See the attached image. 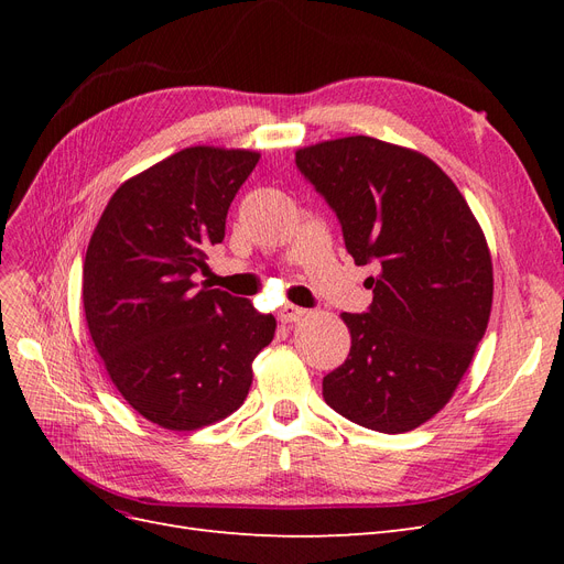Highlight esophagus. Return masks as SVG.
<instances>
[{"label": "esophagus", "instance_id": "1", "mask_svg": "<svg viewBox=\"0 0 564 564\" xmlns=\"http://www.w3.org/2000/svg\"><path fill=\"white\" fill-rule=\"evenodd\" d=\"M305 315H308V311H305V308H299V305H292V303H286V305H282V308H280V313H278L280 322H284V324H292V322H299V319H303Z\"/></svg>", "mask_w": 564, "mask_h": 564}]
</instances>
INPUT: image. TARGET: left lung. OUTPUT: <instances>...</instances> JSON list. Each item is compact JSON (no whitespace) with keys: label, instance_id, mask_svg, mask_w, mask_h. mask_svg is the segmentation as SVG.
<instances>
[{"label":"left lung","instance_id":"left-lung-1","mask_svg":"<svg viewBox=\"0 0 564 564\" xmlns=\"http://www.w3.org/2000/svg\"><path fill=\"white\" fill-rule=\"evenodd\" d=\"M303 178L336 214L355 265H369L367 313H344L348 360L322 379L334 412L406 433L445 406L480 344L491 256L464 195L421 152L369 135L296 152Z\"/></svg>","mask_w":564,"mask_h":564}]
</instances>
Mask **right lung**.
<instances>
[{
	"mask_svg": "<svg viewBox=\"0 0 564 564\" xmlns=\"http://www.w3.org/2000/svg\"><path fill=\"white\" fill-rule=\"evenodd\" d=\"M259 152L185 148L117 187L84 259L89 334L122 398L166 431L232 414L275 317L197 284Z\"/></svg>",
	"mask_w": 564,
	"mask_h": 564,
	"instance_id": "obj_1",
	"label": "right lung"
}]
</instances>
